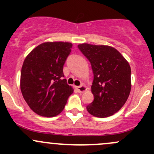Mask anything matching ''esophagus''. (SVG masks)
<instances>
[{"mask_svg":"<svg viewBox=\"0 0 154 154\" xmlns=\"http://www.w3.org/2000/svg\"><path fill=\"white\" fill-rule=\"evenodd\" d=\"M77 91H78L79 93H83V92H84V91H86L87 87L85 86V85H81V86H77Z\"/></svg>","mask_w":154,"mask_h":154,"instance_id":"34e87169","label":"esophagus"}]
</instances>
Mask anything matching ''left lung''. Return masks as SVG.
I'll return each mask as SVG.
<instances>
[{
	"instance_id": "8db88e82",
	"label": "left lung",
	"mask_w": 154,
	"mask_h": 154,
	"mask_svg": "<svg viewBox=\"0 0 154 154\" xmlns=\"http://www.w3.org/2000/svg\"><path fill=\"white\" fill-rule=\"evenodd\" d=\"M78 48L91 63L94 74V100L86 106L87 111L98 118L112 116L125 104L131 91L129 63L111 46L83 43Z\"/></svg>"
}]
</instances>
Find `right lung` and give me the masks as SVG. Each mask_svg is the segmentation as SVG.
Instances as JSON below:
<instances>
[{"instance_id":"right-lung-1","label":"right lung","mask_w":154,"mask_h":154,"mask_svg":"<svg viewBox=\"0 0 154 154\" xmlns=\"http://www.w3.org/2000/svg\"><path fill=\"white\" fill-rule=\"evenodd\" d=\"M71 48L70 42H47L31 51L24 60L21 91L29 108L38 116H58L74 91L63 79V66Z\"/></svg>"}]
</instances>
